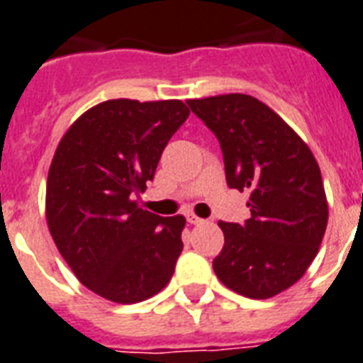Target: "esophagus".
I'll return each mask as SVG.
<instances>
[{"instance_id":"esophagus-1","label":"esophagus","mask_w":363,"mask_h":363,"mask_svg":"<svg viewBox=\"0 0 363 363\" xmlns=\"http://www.w3.org/2000/svg\"><path fill=\"white\" fill-rule=\"evenodd\" d=\"M186 220L188 223H191V225H197V223H201L203 220L199 216H196L194 212H186Z\"/></svg>"}]
</instances>
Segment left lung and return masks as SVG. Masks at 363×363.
I'll return each instance as SVG.
<instances>
[{
  "mask_svg": "<svg viewBox=\"0 0 363 363\" xmlns=\"http://www.w3.org/2000/svg\"><path fill=\"white\" fill-rule=\"evenodd\" d=\"M220 141L229 188L250 190L244 225L218 222L225 242L218 279L248 298H272L306 274L328 223L323 177L304 140L242 93L186 100Z\"/></svg>",
  "mask_w": 363,
  "mask_h": 363,
  "instance_id": "left-lung-1",
  "label": "left lung"
}]
</instances>
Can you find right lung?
<instances>
[{
	"label": "right lung",
	"mask_w": 363,
	"mask_h": 363,
	"mask_svg": "<svg viewBox=\"0 0 363 363\" xmlns=\"http://www.w3.org/2000/svg\"><path fill=\"white\" fill-rule=\"evenodd\" d=\"M181 100H106L79 115L55 149L46 220L79 284L117 304L160 293L182 252L184 216L138 207L162 151L188 119Z\"/></svg>",
	"instance_id": "right-lung-1"
}]
</instances>
